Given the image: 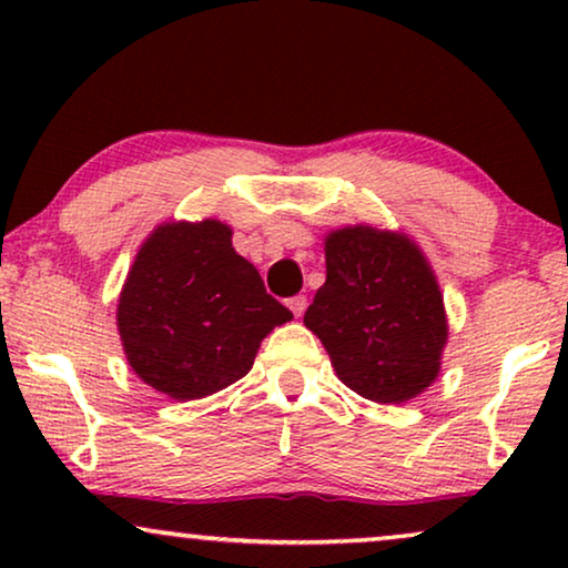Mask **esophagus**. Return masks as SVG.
I'll return each mask as SVG.
<instances>
[{"mask_svg": "<svg viewBox=\"0 0 568 568\" xmlns=\"http://www.w3.org/2000/svg\"><path fill=\"white\" fill-rule=\"evenodd\" d=\"M290 310L297 317H302V313H305V310H307V297H305V294H297V297H292L290 300Z\"/></svg>", "mask_w": 568, "mask_h": 568, "instance_id": "1", "label": "esophagus"}]
</instances>
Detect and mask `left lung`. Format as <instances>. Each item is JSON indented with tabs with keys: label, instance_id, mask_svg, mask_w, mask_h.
Returning a JSON list of instances; mask_svg holds the SVG:
<instances>
[{
	"label": "left lung",
	"instance_id": "obj_1",
	"mask_svg": "<svg viewBox=\"0 0 568 568\" xmlns=\"http://www.w3.org/2000/svg\"><path fill=\"white\" fill-rule=\"evenodd\" d=\"M305 325L341 383L385 406L422 395L447 346L445 300L422 247L369 224L325 235V284Z\"/></svg>",
	"mask_w": 568,
	"mask_h": 568
}]
</instances>
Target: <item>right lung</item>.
<instances>
[{
  "mask_svg": "<svg viewBox=\"0 0 568 568\" xmlns=\"http://www.w3.org/2000/svg\"><path fill=\"white\" fill-rule=\"evenodd\" d=\"M290 321L220 220L162 222L139 247L115 310L129 367L175 400L237 383L261 341Z\"/></svg>",
  "mask_w": 568,
  "mask_h": 568,
  "instance_id": "right-lung-1",
  "label": "right lung"
}]
</instances>
